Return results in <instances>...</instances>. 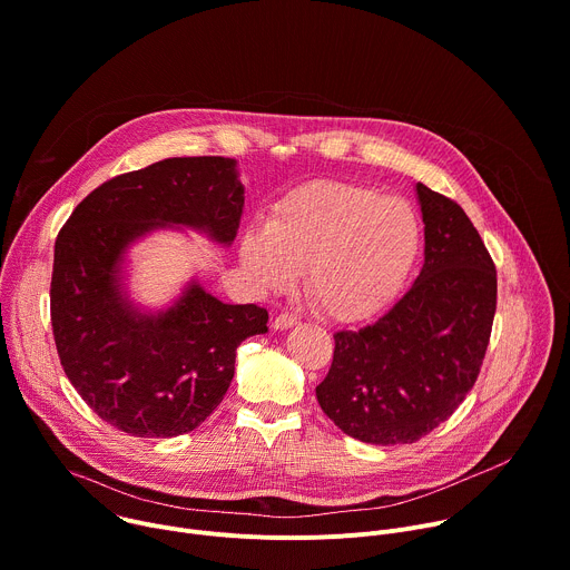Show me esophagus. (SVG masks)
Segmentation results:
<instances>
[{
    "label": "esophagus",
    "instance_id": "obj_1",
    "mask_svg": "<svg viewBox=\"0 0 570 570\" xmlns=\"http://www.w3.org/2000/svg\"><path fill=\"white\" fill-rule=\"evenodd\" d=\"M295 324H299V317L295 315V313H279L277 317H275V322H273V327L275 330H291V327H295Z\"/></svg>",
    "mask_w": 570,
    "mask_h": 570
}]
</instances>
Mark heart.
<instances>
[{
    "instance_id": "obj_1",
    "label": "heart",
    "mask_w": 570,
    "mask_h": 570,
    "mask_svg": "<svg viewBox=\"0 0 570 570\" xmlns=\"http://www.w3.org/2000/svg\"><path fill=\"white\" fill-rule=\"evenodd\" d=\"M422 246L415 209L347 183H313L282 198L264 229L240 238V264L271 293L304 275L311 304L332 320L379 313L409 279Z\"/></svg>"
}]
</instances>
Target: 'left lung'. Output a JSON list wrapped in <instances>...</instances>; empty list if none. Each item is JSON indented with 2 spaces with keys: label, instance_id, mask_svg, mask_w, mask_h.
Masks as SVG:
<instances>
[{
  "label": "left lung",
  "instance_id": "1",
  "mask_svg": "<svg viewBox=\"0 0 570 570\" xmlns=\"http://www.w3.org/2000/svg\"><path fill=\"white\" fill-rule=\"evenodd\" d=\"M424 266L376 322L334 334L320 409L367 444H413L446 422L473 387L497 313V266L464 209L417 185Z\"/></svg>",
  "mask_w": 570,
  "mask_h": 570
}]
</instances>
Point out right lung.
<instances>
[{
  "instance_id": "obj_1",
  "label": "right lung",
  "mask_w": 570,
  "mask_h": 570,
  "mask_svg": "<svg viewBox=\"0 0 570 570\" xmlns=\"http://www.w3.org/2000/svg\"><path fill=\"white\" fill-rule=\"evenodd\" d=\"M229 157H169L121 174L76 205L53 248L51 327L60 365L90 409L135 438H176L223 401L236 347L266 334L268 311L223 304L191 284L157 315L121 293L128 243L165 225H189L229 243L243 185Z\"/></svg>"
}]
</instances>
